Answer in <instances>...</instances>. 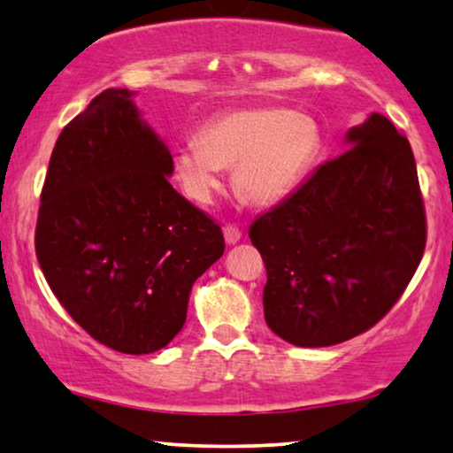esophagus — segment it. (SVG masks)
<instances>
[{
    "label": "esophagus",
    "mask_w": 453,
    "mask_h": 453,
    "mask_svg": "<svg viewBox=\"0 0 453 453\" xmlns=\"http://www.w3.org/2000/svg\"><path fill=\"white\" fill-rule=\"evenodd\" d=\"M239 239H241V228L234 226V225H226L225 226V241H226V243L234 245V243H239Z\"/></svg>",
    "instance_id": "34e87169"
}]
</instances>
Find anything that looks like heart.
Wrapping results in <instances>:
<instances>
[{"mask_svg":"<svg viewBox=\"0 0 453 453\" xmlns=\"http://www.w3.org/2000/svg\"><path fill=\"white\" fill-rule=\"evenodd\" d=\"M324 150L319 123L284 107H243L214 115L197 138L175 150V175L191 200L208 203L222 169H234V189L256 206L287 200Z\"/></svg>","mask_w":453,"mask_h":453,"instance_id":"1","label":"heart"}]
</instances>
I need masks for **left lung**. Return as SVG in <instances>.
Instances as JSON below:
<instances>
[{
  "label": "left lung",
  "mask_w": 453,
  "mask_h": 453,
  "mask_svg": "<svg viewBox=\"0 0 453 453\" xmlns=\"http://www.w3.org/2000/svg\"><path fill=\"white\" fill-rule=\"evenodd\" d=\"M346 140L352 148L250 226L268 274L265 324L295 346H332L373 327L425 251L411 142L380 113Z\"/></svg>",
  "instance_id": "obj_1"
}]
</instances>
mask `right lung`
I'll use <instances>...</instances> for the list:
<instances>
[{
  "instance_id": "right-lung-1",
  "label": "right lung",
  "mask_w": 453,
  "mask_h": 453,
  "mask_svg": "<svg viewBox=\"0 0 453 453\" xmlns=\"http://www.w3.org/2000/svg\"><path fill=\"white\" fill-rule=\"evenodd\" d=\"M127 88L90 101L55 142L35 250L53 295L96 342L126 355L181 332L194 282L225 237L169 183L173 157Z\"/></svg>"
}]
</instances>
